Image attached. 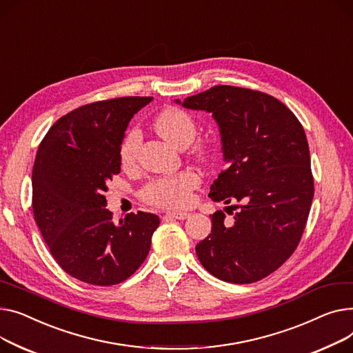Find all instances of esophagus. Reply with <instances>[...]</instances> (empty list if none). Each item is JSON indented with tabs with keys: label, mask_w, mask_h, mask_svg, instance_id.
Wrapping results in <instances>:
<instances>
[{
	"label": "esophagus",
	"mask_w": 353,
	"mask_h": 353,
	"mask_svg": "<svg viewBox=\"0 0 353 353\" xmlns=\"http://www.w3.org/2000/svg\"><path fill=\"white\" fill-rule=\"evenodd\" d=\"M165 216L174 218V219H186L190 216V214H186V212H167V214H165Z\"/></svg>",
	"instance_id": "obj_1"
}]
</instances>
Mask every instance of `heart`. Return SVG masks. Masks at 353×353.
Segmentation results:
<instances>
[{
  "label": "heart",
  "instance_id": "heart-1",
  "mask_svg": "<svg viewBox=\"0 0 353 353\" xmlns=\"http://www.w3.org/2000/svg\"><path fill=\"white\" fill-rule=\"evenodd\" d=\"M155 130L175 147L185 148L196 135V123L190 112L170 107L161 111L155 118ZM141 139L142 137L138 128H132L123 135L119 145V161L123 168H130L137 162ZM191 145L194 155L199 158L210 157L211 148L208 142L196 139ZM198 185V174L186 170L174 175L154 178L142 188L141 198L159 208H183L191 202L192 191Z\"/></svg>",
  "mask_w": 353,
  "mask_h": 353
}]
</instances>
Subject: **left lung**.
<instances>
[{
	"label": "left lung",
	"mask_w": 353,
	"mask_h": 353,
	"mask_svg": "<svg viewBox=\"0 0 353 353\" xmlns=\"http://www.w3.org/2000/svg\"><path fill=\"white\" fill-rule=\"evenodd\" d=\"M175 102L216 121L226 168L210 198L234 203L225 208L231 223L222 211L212 215L211 234L195 246L198 259L221 281L256 282L294 254L312 205L303 127L279 99L248 88L215 85Z\"/></svg>",
	"instance_id": "obj_1"
}]
</instances>
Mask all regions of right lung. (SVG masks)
I'll list each match as a JSON object with an SVG mask.
<instances>
[{
	"instance_id": "1",
	"label": "right lung",
	"mask_w": 353,
	"mask_h": 353,
	"mask_svg": "<svg viewBox=\"0 0 353 353\" xmlns=\"http://www.w3.org/2000/svg\"><path fill=\"white\" fill-rule=\"evenodd\" d=\"M152 97H122L61 117L41 141L32 168V211L50 252L78 281L111 286L147 258L159 225L138 211L114 222L103 192L121 171L128 122Z\"/></svg>"
}]
</instances>
